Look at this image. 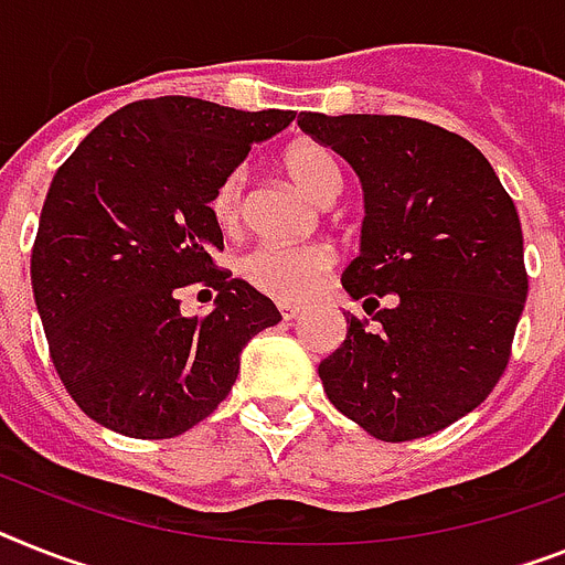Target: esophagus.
I'll return each instance as SVG.
<instances>
[{
  "mask_svg": "<svg viewBox=\"0 0 565 565\" xmlns=\"http://www.w3.org/2000/svg\"><path fill=\"white\" fill-rule=\"evenodd\" d=\"M279 315H282V320H288V323H291V320H297L302 311L297 309V306H279Z\"/></svg>",
  "mask_w": 565,
  "mask_h": 565,
  "instance_id": "34e87169",
  "label": "esophagus"
}]
</instances>
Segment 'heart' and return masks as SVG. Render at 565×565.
Returning <instances> with one entry per match:
<instances>
[{
  "instance_id": "heart-1",
  "label": "heart",
  "mask_w": 565,
  "mask_h": 565,
  "mask_svg": "<svg viewBox=\"0 0 565 565\" xmlns=\"http://www.w3.org/2000/svg\"><path fill=\"white\" fill-rule=\"evenodd\" d=\"M282 172L302 195L326 207L338 199L343 179L334 156L320 143L300 141L288 147L279 158ZM210 213L222 231H239L245 222V170L227 172L210 195ZM242 277L248 279L256 291L268 294L277 302L309 300L317 288L323 286L326 274L334 268V250L323 242H311L300 248H277L263 245L242 259Z\"/></svg>"
}]
</instances>
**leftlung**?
Returning a JSON list of instances; mask_svg holds the SVG:
<instances>
[{
  "label": "left lung",
  "mask_w": 565,
  "mask_h": 565,
  "mask_svg": "<svg viewBox=\"0 0 565 565\" xmlns=\"http://www.w3.org/2000/svg\"><path fill=\"white\" fill-rule=\"evenodd\" d=\"M297 124L361 179V254L340 282L363 309L394 302L375 326L347 315V340L317 370L326 395L381 441L445 430L511 358L529 294L514 202L473 143L427 120L300 111Z\"/></svg>",
  "instance_id": "obj_1"
}]
</instances>
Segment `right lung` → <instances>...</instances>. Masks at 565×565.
<instances>
[{
    "instance_id": "1",
    "label": "right lung",
    "mask_w": 565,
    "mask_h": 565,
    "mask_svg": "<svg viewBox=\"0 0 565 565\" xmlns=\"http://www.w3.org/2000/svg\"><path fill=\"white\" fill-rule=\"evenodd\" d=\"M294 118L199 97L138 100L57 170L31 286L60 381L92 422L132 439L181 436L227 398L245 343L282 320L213 265L225 242L210 195ZM193 281L217 291L207 318L180 315V288Z\"/></svg>"
}]
</instances>
